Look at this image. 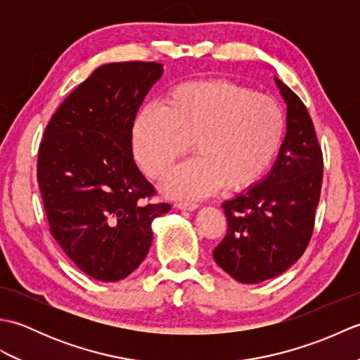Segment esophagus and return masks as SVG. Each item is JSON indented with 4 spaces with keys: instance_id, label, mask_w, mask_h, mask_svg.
<instances>
[{
    "instance_id": "obj_1",
    "label": "esophagus",
    "mask_w": 360,
    "mask_h": 360,
    "mask_svg": "<svg viewBox=\"0 0 360 360\" xmlns=\"http://www.w3.org/2000/svg\"><path fill=\"white\" fill-rule=\"evenodd\" d=\"M174 207L179 209V210H196L200 205H198L196 202H174Z\"/></svg>"
}]
</instances>
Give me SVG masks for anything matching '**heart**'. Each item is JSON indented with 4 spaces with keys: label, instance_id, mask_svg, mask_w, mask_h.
<instances>
[{
    "label": "heart",
    "instance_id": "1",
    "mask_svg": "<svg viewBox=\"0 0 360 360\" xmlns=\"http://www.w3.org/2000/svg\"><path fill=\"white\" fill-rule=\"evenodd\" d=\"M285 136V112L272 96L224 79L182 82L165 93L160 108L145 106L134 119L136 162L164 179L190 150L196 158L167 179L173 198L207 196L224 186L241 192L263 178Z\"/></svg>",
    "mask_w": 360,
    "mask_h": 360
}]
</instances>
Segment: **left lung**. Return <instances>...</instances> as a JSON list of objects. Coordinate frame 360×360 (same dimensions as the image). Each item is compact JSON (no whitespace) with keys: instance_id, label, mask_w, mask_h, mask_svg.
<instances>
[{"instance_id":"1","label":"left lung","mask_w":360,"mask_h":360,"mask_svg":"<svg viewBox=\"0 0 360 360\" xmlns=\"http://www.w3.org/2000/svg\"><path fill=\"white\" fill-rule=\"evenodd\" d=\"M275 82L288 105L277 162L259 184L223 204L227 233L213 250L221 269L250 285L277 277L303 255L323 179V153L307 106Z\"/></svg>"}]
</instances>
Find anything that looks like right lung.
Masks as SVG:
<instances>
[{
  "mask_svg": "<svg viewBox=\"0 0 360 360\" xmlns=\"http://www.w3.org/2000/svg\"><path fill=\"white\" fill-rule=\"evenodd\" d=\"M160 75L156 62L103 65L53 112L38 150L37 181L49 231L80 271L119 281L153 241V219L172 209L133 159L131 128Z\"/></svg>",
  "mask_w": 360,
  "mask_h": 360,
  "instance_id": "obj_1",
  "label": "right lung"
}]
</instances>
